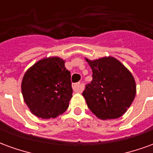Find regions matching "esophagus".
I'll list each match as a JSON object with an SVG mask.
<instances>
[{
  "instance_id": "esophagus-1",
  "label": "esophagus",
  "mask_w": 153,
  "mask_h": 153,
  "mask_svg": "<svg viewBox=\"0 0 153 153\" xmlns=\"http://www.w3.org/2000/svg\"><path fill=\"white\" fill-rule=\"evenodd\" d=\"M73 90L74 92H76V93H81L82 91H83V86L81 85V83H74L73 84Z\"/></svg>"
}]
</instances>
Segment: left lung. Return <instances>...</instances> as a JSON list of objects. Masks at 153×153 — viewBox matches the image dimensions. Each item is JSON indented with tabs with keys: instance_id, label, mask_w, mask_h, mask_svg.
<instances>
[{
	"instance_id": "obj_1",
	"label": "left lung",
	"mask_w": 153,
	"mask_h": 153,
	"mask_svg": "<svg viewBox=\"0 0 153 153\" xmlns=\"http://www.w3.org/2000/svg\"><path fill=\"white\" fill-rule=\"evenodd\" d=\"M85 60L93 71V80L83 92L90 111L101 120L122 116L136 95L131 72L113 56Z\"/></svg>"
}]
</instances>
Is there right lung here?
<instances>
[{
  "instance_id": "right-lung-1",
  "label": "right lung",
  "mask_w": 153,
  "mask_h": 153,
  "mask_svg": "<svg viewBox=\"0 0 153 153\" xmlns=\"http://www.w3.org/2000/svg\"><path fill=\"white\" fill-rule=\"evenodd\" d=\"M65 61L45 57L28 68L23 77L21 92L32 114L42 119L56 118L68 108L73 89Z\"/></svg>"
}]
</instances>
